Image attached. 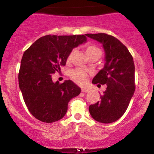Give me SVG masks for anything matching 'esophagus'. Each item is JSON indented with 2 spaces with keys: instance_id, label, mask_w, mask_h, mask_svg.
Instances as JSON below:
<instances>
[{
  "instance_id": "obj_1",
  "label": "esophagus",
  "mask_w": 154,
  "mask_h": 154,
  "mask_svg": "<svg viewBox=\"0 0 154 154\" xmlns=\"http://www.w3.org/2000/svg\"><path fill=\"white\" fill-rule=\"evenodd\" d=\"M89 91V90L86 89V88H82V93H88Z\"/></svg>"
}]
</instances>
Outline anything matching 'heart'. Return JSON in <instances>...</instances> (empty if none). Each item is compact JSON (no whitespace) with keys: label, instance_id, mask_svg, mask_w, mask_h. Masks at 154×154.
Segmentation results:
<instances>
[{"label":"heart","instance_id":"heart-1","mask_svg":"<svg viewBox=\"0 0 154 154\" xmlns=\"http://www.w3.org/2000/svg\"><path fill=\"white\" fill-rule=\"evenodd\" d=\"M75 53V49L71 51L68 56V60H71L73 57L74 54ZM85 53L87 54L88 57L89 59L91 58H97L99 59L101 56V51L96 45L93 44H88L85 46ZM88 73L82 69H75L71 72L70 73V77L74 82L79 85H84L87 82L88 79Z\"/></svg>","mask_w":154,"mask_h":154}]
</instances>
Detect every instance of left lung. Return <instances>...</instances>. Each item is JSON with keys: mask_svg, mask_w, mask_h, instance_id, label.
<instances>
[{"mask_svg": "<svg viewBox=\"0 0 154 154\" xmlns=\"http://www.w3.org/2000/svg\"><path fill=\"white\" fill-rule=\"evenodd\" d=\"M86 36L101 43L106 54L104 68L92 82L107 85L100 101L89 106L90 114L99 122H114L125 114L135 92L133 58L127 47L112 35L98 33Z\"/></svg>", "mask_w": 154, "mask_h": 154, "instance_id": "obj_1", "label": "left lung"}]
</instances>
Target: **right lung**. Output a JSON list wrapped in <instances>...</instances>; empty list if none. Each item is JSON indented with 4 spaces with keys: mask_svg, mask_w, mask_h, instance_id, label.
I'll list each match as a JSON object with an SVG mask.
<instances>
[{
    "mask_svg": "<svg viewBox=\"0 0 154 154\" xmlns=\"http://www.w3.org/2000/svg\"><path fill=\"white\" fill-rule=\"evenodd\" d=\"M85 35H48L24 51L19 72V85L28 110L37 119L51 123L62 119L68 103L81 89L71 80L54 82L52 75L65 66L74 48Z\"/></svg>",
    "mask_w": 154,
    "mask_h": 154,
    "instance_id": "1",
    "label": "right lung"
}]
</instances>
